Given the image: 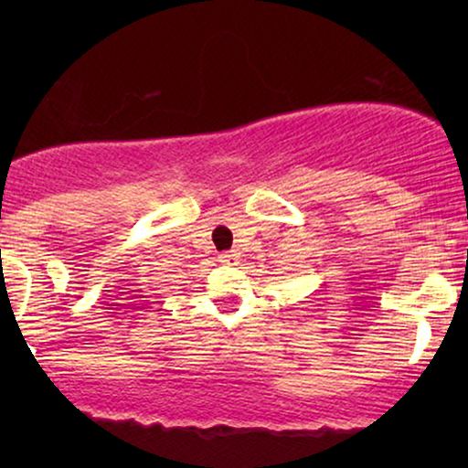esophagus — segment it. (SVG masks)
I'll list each match as a JSON object with an SVG mask.
<instances>
[{"label": "esophagus", "instance_id": "obj_1", "mask_svg": "<svg viewBox=\"0 0 468 468\" xmlns=\"http://www.w3.org/2000/svg\"><path fill=\"white\" fill-rule=\"evenodd\" d=\"M236 260V255L232 251H223L219 253V261L221 264H232V261Z\"/></svg>", "mask_w": 468, "mask_h": 468}]
</instances>
